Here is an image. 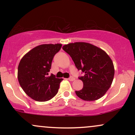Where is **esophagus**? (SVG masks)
<instances>
[{
  "mask_svg": "<svg viewBox=\"0 0 135 135\" xmlns=\"http://www.w3.org/2000/svg\"><path fill=\"white\" fill-rule=\"evenodd\" d=\"M69 79L70 81H73V80H75V78H74V77H70L69 79Z\"/></svg>",
  "mask_w": 135,
  "mask_h": 135,
  "instance_id": "obj_1",
  "label": "esophagus"
}]
</instances>
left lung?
<instances>
[{
  "label": "left lung",
  "mask_w": 135,
  "mask_h": 135,
  "mask_svg": "<svg viewBox=\"0 0 135 135\" xmlns=\"http://www.w3.org/2000/svg\"><path fill=\"white\" fill-rule=\"evenodd\" d=\"M63 49L70 56L77 69L84 73L79 79L83 83L77 96L85 101H94L103 97L110 87L114 76V66L104 51L86 42L70 43Z\"/></svg>",
  "instance_id": "1"
}]
</instances>
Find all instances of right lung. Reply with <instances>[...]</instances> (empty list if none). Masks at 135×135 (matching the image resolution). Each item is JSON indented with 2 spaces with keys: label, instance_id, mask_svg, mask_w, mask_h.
<instances>
[{
  "label": "right lung",
  "instance_id": "obj_1",
  "mask_svg": "<svg viewBox=\"0 0 135 135\" xmlns=\"http://www.w3.org/2000/svg\"><path fill=\"white\" fill-rule=\"evenodd\" d=\"M62 44H42L33 48L21 58L18 69L21 87L35 101L46 102L58 91L63 79L56 78L49 72L54 56Z\"/></svg>",
  "mask_w": 135,
  "mask_h": 135
}]
</instances>
